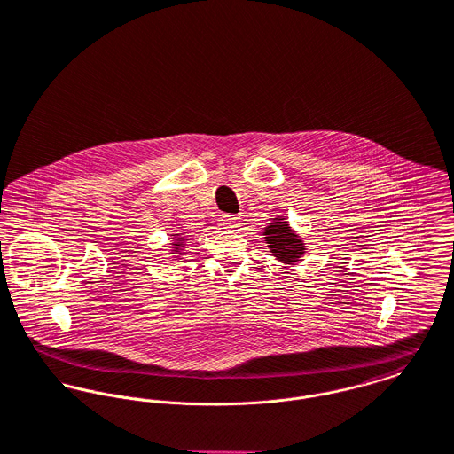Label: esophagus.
Masks as SVG:
<instances>
[{"label":"esophagus","mask_w":454,"mask_h":454,"mask_svg":"<svg viewBox=\"0 0 454 454\" xmlns=\"http://www.w3.org/2000/svg\"><path fill=\"white\" fill-rule=\"evenodd\" d=\"M219 224L223 228H228V230H233V228H239L240 226V217H235V215H223L219 219Z\"/></svg>","instance_id":"1"}]
</instances>
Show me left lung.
<instances>
[{"label":"left lung","instance_id":"left-lung-1","mask_svg":"<svg viewBox=\"0 0 454 454\" xmlns=\"http://www.w3.org/2000/svg\"><path fill=\"white\" fill-rule=\"evenodd\" d=\"M264 239L266 244L270 247V252H273V255L286 264H293L298 262L300 257L304 254V244L300 235L289 226V223L278 215L275 217L266 228H264Z\"/></svg>","mask_w":454,"mask_h":454}]
</instances>
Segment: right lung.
<instances>
[{"instance_id":"1","label":"right lung","mask_w":454,"mask_h":454,"mask_svg":"<svg viewBox=\"0 0 454 454\" xmlns=\"http://www.w3.org/2000/svg\"><path fill=\"white\" fill-rule=\"evenodd\" d=\"M172 239H176L174 244H172V251L176 252V254H183V247L186 246L184 239L181 235H172Z\"/></svg>"}]
</instances>
